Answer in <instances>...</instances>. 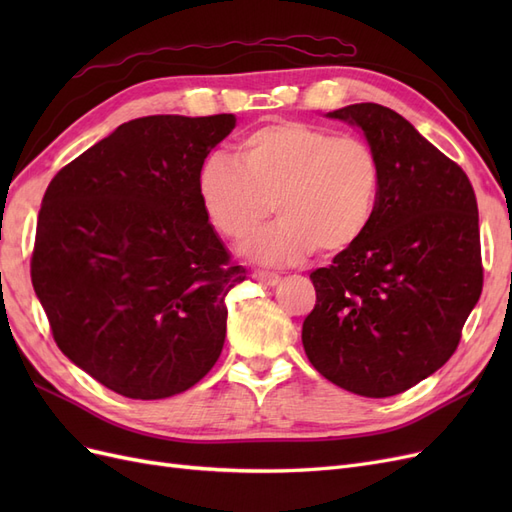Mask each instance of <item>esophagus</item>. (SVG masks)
<instances>
[{"label":"esophagus","instance_id":"34e87169","mask_svg":"<svg viewBox=\"0 0 512 512\" xmlns=\"http://www.w3.org/2000/svg\"><path fill=\"white\" fill-rule=\"evenodd\" d=\"M252 280H256L258 284H265V286H277L280 284V275L269 273V271H254Z\"/></svg>","mask_w":512,"mask_h":512}]
</instances>
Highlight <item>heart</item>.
Returning <instances> with one entry per match:
<instances>
[{"mask_svg":"<svg viewBox=\"0 0 512 512\" xmlns=\"http://www.w3.org/2000/svg\"><path fill=\"white\" fill-rule=\"evenodd\" d=\"M380 160L356 136L301 121H275L239 138L235 160L207 158L196 190L207 222L260 265H297L309 254H339L359 243L376 215Z\"/></svg>","mask_w":512,"mask_h":512,"instance_id":"obj_1","label":"heart"}]
</instances>
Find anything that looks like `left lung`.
<instances>
[{
  "label": "left lung",
  "mask_w": 512,
  "mask_h": 512,
  "mask_svg": "<svg viewBox=\"0 0 512 512\" xmlns=\"http://www.w3.org/2000/svg\"><path fill=\"white\" fill-rule=\"evenodd\" d=\"M327 117L361 130L382 179L365 237L309 275L316 305L303 348L339 389L391 397L451 359L478 303L476 196L466 173L391 108L363 102Z\"/></svg>",
  "instance_id": "left-lung-1"
}]
</instances>
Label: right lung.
I'll use <instances>...</instances> for the list:
<instances>
[{
	"label": "right lung",
	"mask_w": 512,
	"mask_h": 512,
	"mask_svg": "<svg viewBox=\"0 0 512 512\" xmlns=\"http://www.w3.org/2000/svg\"><path fill=\"white\" fill-rule=\"evenodd\" d=\"M235 115H151L89 147L44 192L32 284L59 350L106 389L166 399L220 359L245 280L196 179Z\"/></svg>",
	"instance_id": "1"
}]
</instances>
